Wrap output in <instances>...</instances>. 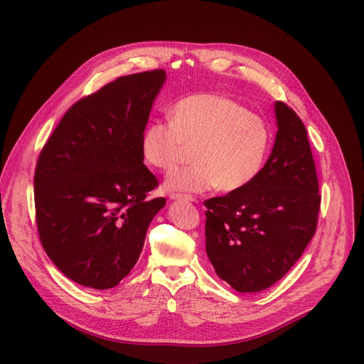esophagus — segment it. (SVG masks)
Returning a JSON list of instances; mask_svg holds the SVG:
<instances>
[{
    "label": "esophagus",
    "instance_id": "1",
    "mask_svg": "<svg viewBox=\"0 0 364 364\" xmlns=\"http://www.w3.org/2000/svg\"><path fill=\"white\" fill-rule=\"evenodd\" d=\"M169 198L172 200H184V202H195V198L190 195H181V193H171Z\"/></svg>",
    "mask_w": 364,
    "mask_h": 364
}]
</instances>
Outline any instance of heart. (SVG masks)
Returning a JSON list of instances; mask_svg holds the SVG:
<instances>
[{"instance_id": "heart-1", "label": "heart", "mask_w": 364, "mask_h": 364, "mask_svg": "<svg viewBox=\"0 0 364 364\" xmlns=\"http://www.w3.org/2000/svg\"><path fill=\"white\" fill-rule=\"evenodd\" d=\"M184 144H196L195 165L172 169L168 192L202 193L218 186L236 192L261 172L272 146V131L261 117L217 94H193L171 109L169 121L150 122L141 136L144 161L158 169L176 165Z\"/></svg>"}]
</instances>
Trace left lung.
<instances>
[{"mask_svg":"<svg viewBox=\"0 0 364 364\" xmlns=\"http://www.w3.org/2000/svg\"><path fill=\"white\" fill-rule=\"evenodd\" d=\"M270 158L258 177L205 200L206 254L220 279L237 292L270 288L299 259L316 233L317 172L307 129L283 102Z\"/></svg>","mask_w":364,"mask_h":364,"instance_id":"obj_1","label":"left lung"}]
</instances>
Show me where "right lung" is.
Returning a JSON list of instances; mask_svg holds the SVG:
<instances>
[{
  "label": "right lung",
  "mask_w": 364,
  "mask_h": 364,
  "mask_svg": "<svg viewBox=\"0 0 364 364\" xmlns=\"http://www.w3.org/2000/svg\"><path fill=\"white\" fill-rule=\"evenodd\" d=\"M166 80L162 69L121 76L76 102L38 158L33 188L44 251L66 277L117 286L141 254L166 200L143 164L141 136Z\"/></svg>",
  "instance_id": "1"
}]
</instances>
